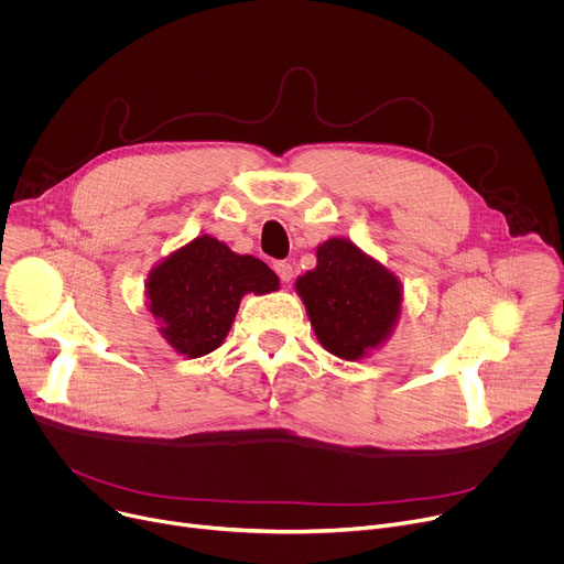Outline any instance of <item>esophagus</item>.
I'll return each mask as SVG.
<instances>
[{
	"mask_svg": "<svg viewBox=\"0 0 564 564\" xmlns=\"http://www.w3.org/2000/svg\"><path fill=\"white\" fill-rule=\"evenodd\" d=\"M274 270H276V274H279V279H281L283 283H290V281H292V276H294V270H292V265H290L288 261H279V263H274Z\"/></svg>",
	"mask_w": 564,
	"mask_h": 564,
	"instance_id": "obj_1",
	"label": "esophagus"
}]
</instances>
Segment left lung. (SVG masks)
<instances>
[{"mask_svg":"<svg viewBox=\"0 0 564 564\" xmlns=\"http://www.w3.org/2000/svg\"><path fill=\"white\" fill-rule=\"evenodd\" d=\"M316 259L296 281L316 339L341 359H359L390 333L401 305L399 283L344 238L326 240Z\"/></svg>","mask_w":564,"mask_h":564,"instance_id":"1","label":"left lung"}]
</instances>
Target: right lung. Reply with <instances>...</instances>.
I'll return each instance as SVG.
<instances>
[{
    "mask_svg": "<svg viewBox=\"0 0 564 564\" xmlns=\"http://www.w3.org/2000/svg\"><path fill=\"white\" fill-rule=\"evenodd\" d=\"M276 288L279 276L261 259L198 236L151 272L147 296L165 339L187 357H203L227 337L243 294Z\"/></svg>",
    "mask_w": 564,
    "mask_h": 564,
    "instance_id": "1",
    "label": "right lung"
}]
</instances>
